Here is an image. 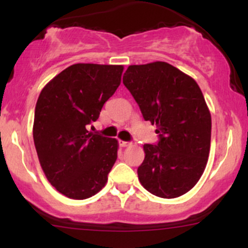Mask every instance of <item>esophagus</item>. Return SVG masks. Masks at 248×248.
Instances as JSON below:
<instances>
[{
	"instance_id": "34e87169",
	"label": "esophagus",
	"mask_w": 248,
	"mask_h": 248,
	"mask_svg": "<svg viewBox=\"0 0 248 248\" xmlns=\"http://www.w3.org/2000/svg\"><path fill=\"white\" fill-rule=\"evenodd\" d=\"M119 143H120L121 147H128V146H130V142H126V141H119Z\"/></svg>"
}]
</instances>
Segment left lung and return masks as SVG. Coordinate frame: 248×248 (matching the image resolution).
Instances as JSON below:
<instances>
[{
    "mask_svg": "<svg viewBox=\"0 0 248 248\" xmlns=\"http://www.w3.org/2000/svg\"><path fill=\"white\" fill-rule=\"evenodd\" d=\"M124 84L160 136L157 146H143L139 181L157 197L184 195L203 175L211 144V114L201 88L166 62L130 65Z\"/></svg>",
    "mask_w": 248,
    "mask_h": 248,
    "instance_id": "left-lung-1",
    "label": "left lung"
}]
</instances>
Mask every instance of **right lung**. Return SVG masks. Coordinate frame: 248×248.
Returning a JSON list of instances; mask_svg holds the SVG:
<instances>
[{
    "label": "right lung",
    "mask_w": 248,
    "mask_h": 248,
    "mask_svg": "<svg viewBox=\"0 0 248 248\" xmlns=\"http://www.w3.org/2000/svg\"><path fill=\"white\" fill-rule=\"evenodd\" d=\"M124 65L78 62L43 87L36 104L33 142L51 186L71 199H86L106 186L118 158L116 139L88 132L121 84Z\"/></svg>",
    "instance_id": "1"
}]
</instances>
